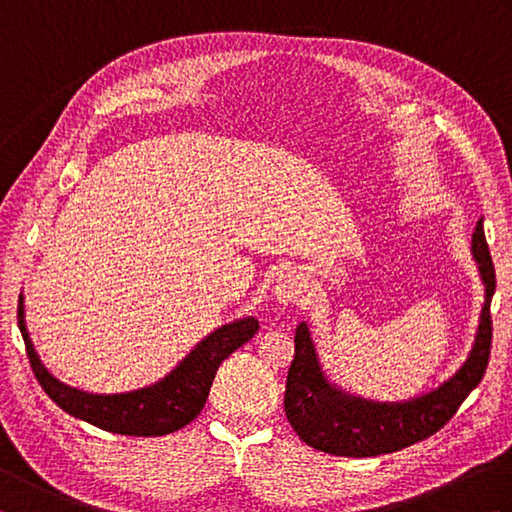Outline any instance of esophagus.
<instances>
[{"mask_svg": "<svg viewBox=\"0 0 512 512\" xmlns=\"http://www.w3.org/2000/svg\"><path fill=\"white\" fill-rule=\"evenodd\" d=\"M275 297L281 303H295L301 292H303V281L299 277V273L295 270H286V273H281L275 281Z\"/></svg>", "mask_w": 512, "mask_h": 512, "instance_id": "obj_1", "label": "esophagus"}]
</instances>
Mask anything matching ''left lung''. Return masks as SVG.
Instances as JSON below:
<instances>
[{
    "instance_id": "1",
    "label": "left lung",
    "mask_w": 512,
    "mask_h": 512,
    "mask_svg": "<svg viewBox=\"0 0 512 512\" xmlns=\"http://www.w3.org/2000/svg\"><path fill=\"white\" fill-rule=\"evenodd\" d=\"M471 255L484 284V306L473 345L453 376L420 396L380 402L341 389L325 374L308 323H299L284 409L292 429L308 447L343 458H374L411 447L451 420L482 380L491 354L493 325L488 310L495 292V268L484 237V220L475 226Z\"/></svg>"
}]
</instances>
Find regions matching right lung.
I'll list each match as a JSON object with an SVG mask.
<instances>
[{
	"instance_id": "1",
	"label": "right lung",
	"mask_w": 512,
	"mask_h": 512,
	"mask_svg": "<svg viewBox=\"0 0 512 512\" xmlns=\"http://www.w3.org/2000/svg\"><path fill=\"white\" fill-rule=\"evenodd\" d=\"M17 323L21 336H24L32 372L52 402H57L70 416L90 422L94 427L136 438L167 436L198 418L206 398H209L217 367L237 347L253 339V334L259 330L255 317L224 323L206 334L158 383L125 391V394H90V391L61 383L41 363L26 328L24 295H19Z\"/></svg>"
}]
</instances>
